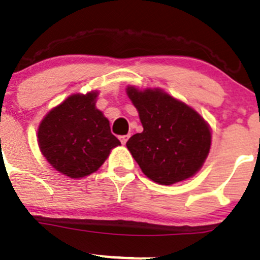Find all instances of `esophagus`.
Masks as SVG:
<instances>
[{"label":"esophagus","instance_id":"34e87169","mask_svg":"<svg viewBox=\"0 0 260 260\" xmlns=\"http://www.w3.org/2000/svg\"><path fill=\"white\" fill-rule=\"evenodd\" d=\"M128 138H129V136H128V135L119 136V140H120V142L123 143V145H125V142H127V141H128Z\"/></svg>","mask_w":260,"mask_h":260}]
</instances>
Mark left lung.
<instances>
[{"label":"left lung","mask_w":260,"mask_h":260,"mask_svg":"<svg viewBox=\"0 0 260 260\" xmlns=\"http://www.w3.org/2000/svg\"><path fill=\"white\" fill-rule=\"evenodd\" d=\"M138 110L143 132L128 140L127 147L147 178L171 185L202 168L211 148V129L194 109L161 89L127 87Z\"/></svg>","instance_id":"left-lung-1"}]
</instances>
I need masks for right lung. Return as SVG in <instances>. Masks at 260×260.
Instances as JSON below:
<instances>
[{"mask_svg": "<svg viewBox=\"0 0 260 260\" xmlns=\"http://www.w3.org/2000/svg\"><path fill=\"white\" fill-rule=\"evenodd\" d=\"M98 91L74 94L40 122L38 143L48 162L74 179L95 173L120 145L109 120L96 109Z\"/></svg>", "mask_w": 260, "mask_h": 260, "instance_id": "right-lung-1", "label": "right lung"}]
</instances>
